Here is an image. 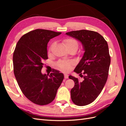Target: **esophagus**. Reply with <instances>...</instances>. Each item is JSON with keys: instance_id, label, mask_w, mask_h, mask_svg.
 <instances>
[{"instance_id": "obj_1", "label": "esophagus", "mask_w": 126, "mask_h": 126, "mask_svg": "<svg viewBox=\"0 0 126 126\" xmlns=\"http://www.w3.org/2000/svg\"><path fill=\"white\" fill-rule=\"evenodd\" d=\"M64 78H65V79H68V77H69V76H68L67 74H64Z\"/></svg>"}]
</instances>
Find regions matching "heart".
<instances>
[{
  "mask_svg": "<svg viewBox=\"0 0 126 126\" xmlns=\"http://www.w3.org/2000/svg\"><path fill=\"white\" fill-rule=\"evenodd\" d=\"M63 43L65 46L68 50H74L76 51L79 47L78 41L71 37H67L63 40ZM54 46V43L52 44L48 49V52L50 53L51 51L52 48ZM72 65V63L71 62L64 60H60L57 63V66L60 69L63 71H68Z\"/></svg>",
  "mask_w": 126,
  "mask_h": 126,
  "instance_id": "b5f03b06",
  "label": "heart"
}]
</instances>
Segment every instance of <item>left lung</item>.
I'll return each mask as SVG.
<instances>
[{
    "instance_id": "8db88e82",
    "label": "left lung",
    "mask_w": 126,
    "mask_h": 126,
    "mask_svg": "<svg viewBox=\"0 0 126 126\" xmlns=\"http://www.w3.org/2000/svg\"><path fill=\"white\" fill-rule=\"evenodd\" d=\"M66 34L79 40L84 47V54L74 70L84 79L80 81L71 76L69 78L75 82L70 91L72 102L86 106L97 98L107 80L110 64L108 44L100 34L91 30H76Z\"/></svg>"
}]
</instances>
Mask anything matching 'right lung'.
Returning a JSON list of instances; mask_svg holds the SVG:
<instances>
[{"instance_id": "right-lung-1", "label": "right lung", "mask_w": 126, "mask_h": 126, "mask_svg": "<svg viewBox=\"0 0 126 126\" xmlns=\"http://www.w3.org/2000/svg\"><path fill=\"white\" fill-rule=\"evenodd\" d=\"M61 33L41 29L32 30L20 38L14 50V72L17 83L26 97L35 104L51 102L63 79V75L58 70L50 75L41 72L44 61L48 59V43Z\"/></svg>"}]
</instances>
